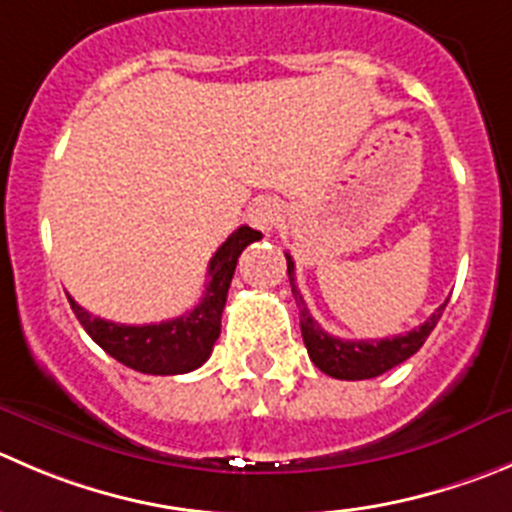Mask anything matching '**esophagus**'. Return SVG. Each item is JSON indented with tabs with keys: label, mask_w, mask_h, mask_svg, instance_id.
<instances>
[{
	"label": "esophagus",
	"mask_w": 512,
	"mask_h": 512,
	"mask_svg": "<svg viewBox=\"0 0 512 512\" xmlns=\"http://www.w3.org/2000/svg\"><path fill=\"white\" fill-rule=\"evenodd\" d=\"M281 216H284V211H281V203L276 198H259L248 208V221L259 231H274L281 223Z\"/></svg>",
	"instance_id": "1"
}]
</instances>
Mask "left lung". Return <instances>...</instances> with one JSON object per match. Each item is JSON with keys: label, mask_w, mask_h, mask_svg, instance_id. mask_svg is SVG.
I'll list each match as a JSON object with an SVG mask.
<instances>
[{"label": "left lung", "mask_w": 512, "mask_h": 512, "mask_svg": "<svg viewBox=\"0 0 512 512\" xmlns=\"http://www.w3.org/2000/svg\"><path fill=\"white\" fill-rule=\"evenodd\" d=\"M286 271H289L291 294H294L296 306H299L301 337H304L306 352H309L311 362L321 372L334 379H372L389 372L392 367L410 359L415 352H420V347L430 337V332L435 329L437 321H440L442 311H445V304H442L425 324L392 339H359V342H354V339H339L332 337V334H326L316 324L314 316L309 314V309H306L304 299H301L299 289L294 284V261H291L289 253H286Z\"/></svg>", "instance_id": "left-lung-1"}]
</instances>
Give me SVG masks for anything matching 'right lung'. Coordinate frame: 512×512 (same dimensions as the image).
Masks as SVG:
<instances>
[{
	"mask_svg": "<svg viewBox=\"0 0 512 512\" xmlns=\"http://www.w3.org/2000/svg\"><path fill=\"white\" fill-rule=\"evenodd\" d=\"M261 233L241 226L221 243L208 264V284L203 299L196 309L178 319L160 321V324L128 326L105 321L82 309L70 294L72 311L85 326L92 342L100 344L113 359L125 367L143 374H186L201 367L213 352L218 334H221V314L226 306L228 286L236 271L238 256L248 243L259 241Z\"/></svg>",
	"mask_w": 512,
	"mask_h": 512,
	"instance_id": "1",
	"label": "right lung"
}]
</instances>
